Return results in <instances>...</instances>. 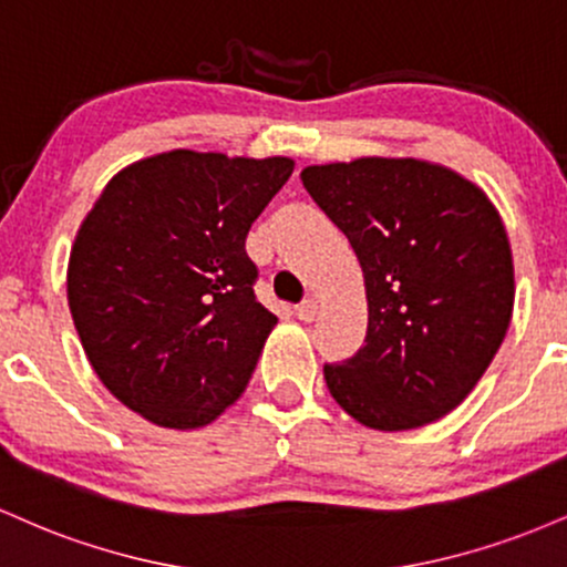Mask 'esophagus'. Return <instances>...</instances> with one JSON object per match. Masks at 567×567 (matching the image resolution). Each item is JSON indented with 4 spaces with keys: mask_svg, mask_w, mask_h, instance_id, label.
<instances>
[{
    "mask_svg": "<svg viewBox=\"0 0 567 567\" xmlns=\"http://www.w3.org/2000/svg\"><path fill=\"white\" fill-rule=\"evenodd\" d=\"M318 316V302L316 300H305L302 305H297V318L305 323H310Z\"/></svg>",
    "mask_w": 567,
    "mask_h": 567,
    "instance_id": "1",
    "label": "esophagus"
}]
</instances>
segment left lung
<instances>
[{
  "label": "left lung",
  "mask_w": 567,
  "mask_h": 567,
  "mask_svg": "<svg viewBox=\"0 0 567 567\" xmlns=\"http://www.w3.org/2000/svg\"><path fill=\"white\" fill-rule=\"evenodd\" d=\"M300 179L364 272V346L323 367L329 393L374 431L439 421L474 391L512 323L498 208L480 184L421 157L308 165Z\"/></svg>",
  "instance_id": "obj_1"
}]
</instances>
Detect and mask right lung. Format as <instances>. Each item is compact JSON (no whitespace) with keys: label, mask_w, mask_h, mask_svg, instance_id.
Here are the masks:
<instances>
[{"label":"right lung","mask_w":567,"mask_h":567,"mask_svg":"<svg viewBox=\"0 0 567 567\" xmlns=\"http://www.w3.org/2000/svg\"><path fill=\"white\" fill-rule=\"evenodd\" d=\"M291 157L168 150L125 165L82 219L66 300L106 391L161 429L240 399L278 318L257 302L246 235Z\"/></svg>","instance_id":"obj_1"}]
</instances>
